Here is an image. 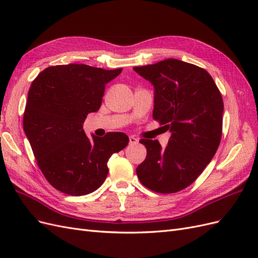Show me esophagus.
Instances as JSON below:
<instances>
[{"label":"esophagus","mask_w":258,"mask_h":258,"mask_svg":"<svg viewBox=\"0 0 258 258\" xmlns=\"http://www.w3.org/2000/svg\"><path fill=\"white\" fill-rule=\"evenodd\" d=\"M129 142H130V144H137L139 142V140L134 136H130L129 137Z\"/></svg>","instance_id":"esophagus-1"}]
</instances>
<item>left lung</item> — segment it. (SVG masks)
<instances>
[{"label": "left lung", "instance_id": "obj_1", "mask_svg": "<svg viewBox=\"0 0 258 258\" xmlns=\"http://www.w3.org/2000/svg\"><path fill=\"white\" fill-rule=\"evenodd\" d=\"M134 70L154 86L153 117L171 134L165 148L157 140L140 141L147 154L138 177L153 191H179L202 173L220 145L222 95L206 70L177 59Z\"/></svg>", "mask_w": 258, "mask_h": 258}]
</instances>
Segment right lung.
Here are the masks:
<instances>
[{
  "mask_svg": "<svg viewBox=\"0 0 258 258\" xmlns=\"http://www.w3.org/2000/svg\"><path fill=\"white\" fill-rule=\"evenodd\" d=\"M121 71L77 63L54 66L31 84L23 130L38 167L56 189L71 196L97 190L108 173V159L128 145L122 132L88 138L83 129L87 115L100 108L105 85Z\"/></svg>",
  "mask_w": 258,
  "mask_h": 258,
  "instance_id": "1",
  "label": "right lung"
}]
</instances>
